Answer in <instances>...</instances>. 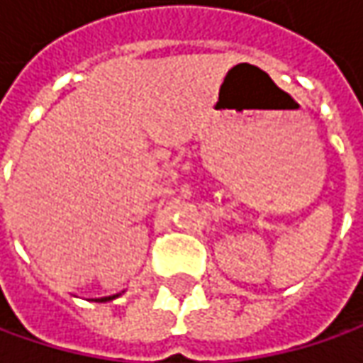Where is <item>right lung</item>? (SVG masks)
<instances>
[{
  "label": "right lung",
  "mask_w": 363,
  "mask_h": 363,
  "mask_svg": "<svg viewBox=\"0 0 363 363\" xmlns=\"http://www.w3.org/2000/svg\"><path fill=\"white\" fill-rule=\"evenodd\" d=\"M111 299H115V295H113V297H103V299H96V301H101V303H103V301H111Z\"/></svg>",
  "instance_id": "1"
}]
</instances>
